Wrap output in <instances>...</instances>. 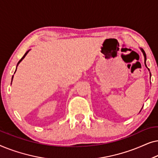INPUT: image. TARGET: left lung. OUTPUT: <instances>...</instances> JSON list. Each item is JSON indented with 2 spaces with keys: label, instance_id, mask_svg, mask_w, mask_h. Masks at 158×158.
Returning <instances> with one entry per match:
<instances>
[{
  "label": "left lung",
  "instance_id": "obj_1",
  "mask_svg": "<svg viewBox=\"0 0 158 158\" xmlns=\"http://www.w3.org/2000/svg\"><path fill=\"white\" fill-rule=\"evenodd\" d=\"M142 52H143V55H144V63H145V61H146V54H145V52H144V51L142 49ZM150 76H151V74H150Z\"/></svg>",
  "mask_w": 158,
  "mask_h": 158
}]
</instances>
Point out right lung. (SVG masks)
<instances>
[{
    "mask_svg": "<svg viewBox=\"0 0 158 158\" xmlns=\"http://www.w3.org/2000/svg\"><path fill=\"white\" fill-rule=\"evenodd\" d=\"M29 51H27V52H26V53L24 54V55H23V57H22V58H21V59L20 60H19V62H18V64H19V63H20V62L21 61V60H22L23 59V58H24V57H25V56H26V55H27V54L28 52H29ZM13 77H14V76H13ZM13 77H12V79H13Z\"/></svg>",
    "mask_w": 158,
    "mask_h": 158,
    "instance_id": "add662e5",
    "label": "right lung"
}]
</instances>
